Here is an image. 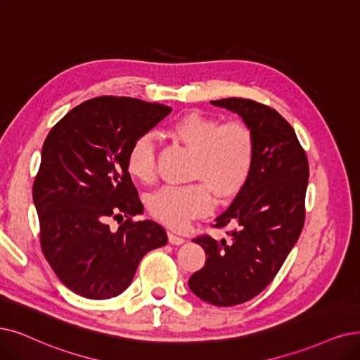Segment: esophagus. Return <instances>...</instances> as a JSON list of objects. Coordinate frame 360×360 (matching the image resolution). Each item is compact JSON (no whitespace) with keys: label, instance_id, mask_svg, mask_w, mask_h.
Wrapping results in <instances>:
<instances>
[{"label":"esophagus","instance_id":"34e87169","mask_svg":"<svg viewBox=\"0 0 360 360\" xmlns=\"http://www.w3.org/2000/svg\"><path fill=\"white\" fill-rule=\"evenodd\" d=\"M168 239H169V243H172V245H181V243L184 242V238L177 235L176 232H168Z\"/></svg>","mask_w":360,"mask_h":360}]
</instances>
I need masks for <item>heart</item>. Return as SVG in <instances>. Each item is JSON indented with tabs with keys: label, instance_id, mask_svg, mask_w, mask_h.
Wrapping results in <instances>:
<instances>
[{
	"label": "heart",
	"instance_id": "b5f03b06",
	"mask_svg": "<svg viewBox=\"0 0 360 360\" xmlns=\"http://www.w3.org/2000/svg\"><path fill=\"white\" fill-rule=\"evenodd\" d=\"M168 134L195 152L192 177L202 179L184 186H167L150 196L148 207L155 219L181 229L210 212L215 193L233 196L248 180L254 165L255 140L242 121L220 125L215 118L192 112L168 127ZM127 168L139 181L156 180L155 141L150 134L139 136L127 155Z\"/></svg>",
	"mask_w": 360,
	"mask_h": 360
}]
</instances>
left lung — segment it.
<instances>
[{
	"label": "left lung",
	"mask_w": 360,
	"mask_h": 360,
	"mask_svg": "<svg viewBox=\"0 0 360 360\" xmlns=\"http://www.w3.org/2000/svg\"><path fill=\"white\" fill-rule=\"evenodd\" d=\"M210 103L239 115L255 140L248 180L214 220L215 227L233 230L220 240L193 239L207 260L191 276V291L212 306L229 307L260 294L294 248L304 226L309 162L294 128L275 109L240 97Z\"/></svg>",
	"instance_id": "left-lung-1"
}]
</instances>
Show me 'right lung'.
Masks as SVG:
<instances>
[{
    "instance_id": "1",
    "label": "right lung",
    "mask_w": 360,
    "mask_h": 360,
    "mask_svg": "<svg viewBox=\"0 0 360 360\" xmlns=\"http://www.w3.org/2000/svg\"><path fill=\"white\" fill-rule=\"evenodd\" d=\"M169 112L139 98L96 97L68 112L42 145L32 189L41 248L57 278L81 297L120 295L145 254L168 240L161 224L131 220L143 205L127 155ZM110 217H127L117 233Z\"/></svg>"
}]
</instances>
